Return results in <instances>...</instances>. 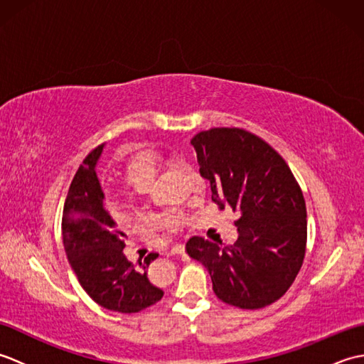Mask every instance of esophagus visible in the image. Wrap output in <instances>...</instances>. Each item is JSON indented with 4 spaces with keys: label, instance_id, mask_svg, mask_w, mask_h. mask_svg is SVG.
Instances as JSON below:
<instances>
[{
    "label": "esophagus",
    "instance_id": "esophagus-1",
    "mask_svg": "<svg viewBox=\"0 0 364 364\" xmlns=\"http://www.w3.org/2000/svg\"><path fill=\"white\" fill-rule=\"evenodd\" d=\"M181 253H184V245L183 244H176L167 252L168 257H172V255H181Z\"/></svg>",
    "mask_w": 364,
    "mask_h": 364
}]
</instances>
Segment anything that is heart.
<instances>
[{
    "instance_id": "heart-1",
    "label": "heart",
    "mask_w": 364,
    "mask_h": 364,
    "mask_svg": "<svg viewBox=\"0 0 364 364\" xmlns=\"http://www.w3.org/2000/svg\"><path fill=\"white\" fill-rule=\"evenodd\" d=\"M173 158H166L164 154L158 150H142L129 158L125 167V173L128 180L134 184V186H149L153 181V178L159 172L161 166L166 161H172ZM188 175L191 176L192 184L197 192H202L206 188V183L203 176L200 175L196 168L191 166H184ZM184 215L180 211H166L159 214H150L146 215L144 223L151 230H158L164 235H175L184 227Z\"/></svg>"
}]
</instances>
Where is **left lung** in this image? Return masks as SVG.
Segmentation results:
<instances>
[{
	"label": "left lung",
	"instance_id": "obj_1",
	"mask_svg": "<svg viewBox=\"0 0 364 364\" xmlns=\"http://www.w3.org/2000/svg\"><path fill=\"white\" fill-rule=\"evenodd\" d=\"M105 145L92 150L72 180L63 213V241L80 284L98 305L117 313H139L164 296L146 278L158 253L146 255L139 269L123 255L127 237L105 210L95 172Z\"/></svg>",
	"mask_w": 364,
	"mask_h": 364
}]
</instances>
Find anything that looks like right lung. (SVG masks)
I'll return each mask as SVG.
<instances>
[{"label": "right lung", "instance_id": "obj_1", "mask_svg": "<svg viewBox=\"0 0 364 364\" xmlns=\"http://www.w3.org/2000/svg\"><path fill=\"white\" fill-rule=\"evenodd\" d=\"M191 144L213 202L237 215V239L219 247L194 236L188 255L208 269L214 294L225 304L244 310L274 304L305 258L306 206L299 183L272 146L242 128H211Z\"/></svg>", "mask_w": 364, "mask_h": 364}]
</instances>
